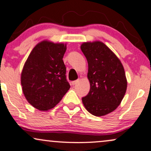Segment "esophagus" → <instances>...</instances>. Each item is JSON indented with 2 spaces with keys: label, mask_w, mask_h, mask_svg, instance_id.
Wrapping results in <instances>:
<instances>
[{
  "label": "esophagus",
  "mask_w": 151,
  "mask_h": 151,
  "mask_svg": "<svg viewBox=\"0 0 151 151\" xmlns=\"http://www.w3.org/2000/svg\"><path fill=\"white\" fill-rule=\"evenodd\" d=\"M79 79H77V80H75V81H72V84L74 86V85L77 84V83L78 82H79Z\"/></svg>",
  "instance_id": "obj_1"
}]
</instances>
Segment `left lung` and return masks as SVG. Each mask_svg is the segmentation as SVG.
<instances>
[{"label":"left lung","mask_w":151,"mask_h":151,"mask_svg":"<svg viewBox=\"0 0 151 151\" xmlns=\"http://www.w3.org/2000/svg\"><path fill=\"white\" fill-rule=\"evenodd\" d=\"M81 50L88 62L90 91L82 98L87 111L103 116L114 111L126 93L127 81L123 65L115 54L101 41L83 43Z\"/></svg>","instance_id":"obj_1"}]
</instances>
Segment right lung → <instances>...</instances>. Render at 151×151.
<instances>
[{"label": "right lung", "mask_w": 151, "mask_h": 151, "mask_svg": "<svg viewBox=\"0 0 151 151\" xmlns=\"http://www.w3.org/2000/svg\"><path fill=\"white\" fill-rule=\"evenodd\" d=\"M66 44L43 41L33 48L21 74L22 91L34 108H53L70 89L63 60Z\"/></svg>", "instance_id": "1"}]
</instances>
